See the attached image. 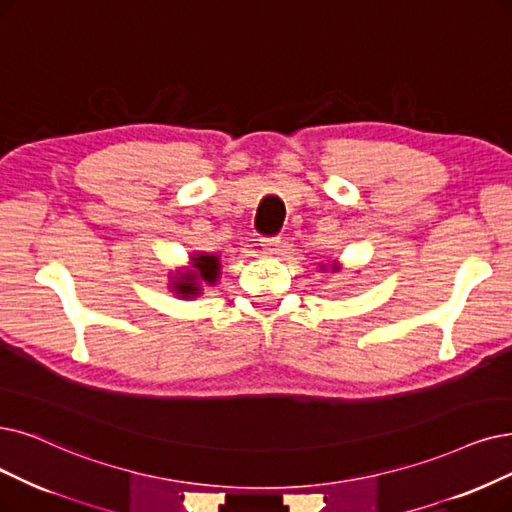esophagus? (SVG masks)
Here are the masks:
<instances>
[{
	"label": "esophagus",
	"instance_id": "34e87169",
	"mask_svg": "<svg viewBox=\"0 0 512 512\" xmlns=\"http://www.w3.org/2000/svg\"><path fill=\"white\" fill-rule=\"evenodd\" d=\"M260 241H262V243H260L262 248H264V250H269V252H275V250H277V245L281 243V239H279V237H264V239H260Z\"/></svg>",
	"mask_w": 512,
	"mask_h": 512
}]
</instances>
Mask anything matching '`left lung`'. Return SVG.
<instances>
[{
    "mask_svg": "<svg viewBox=\"0 0 512 512\" xmlns=\"http://www.w3.org/2000/svg\"><path fill=\"white\" fill-rule=\"evenodd\" d=\"M325 269H327V267H325V264H321V271H325ZM330 269H332V271H338V269H340V264H338V262H334Z\"/></svg>",
    "mask_w": 512,
    "mask_h": 512,
    "instance_id": "1",
    "label": "left lung"
}]
</instances>
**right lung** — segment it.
<instances>
[{"instance_id": "obj_1", "label": "right lung", "mask_w": 512, "mask_h": 512, "mask_svg": "<svg viewBox=\"0 0 512 512\" xmlns=\"http://www.w3.org/2000/svg\"><path fill=\"white\" fill-rule=\"evenodd\" d=\"M220 275V260L214 254H195L191 256V267L178 269L170 275V290L178 298H195L201 294L203 285H214Z\"/></svg>"}]
</instances>
